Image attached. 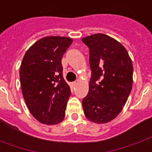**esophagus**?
Returning <instances> with one entry per match:
<instances>
[{
  "label": "esophagus",
  "instance_id": "obj_1",
  "mask_svg": "<svg viewBox=\"0 0 152 152\" xmlns=\"http://www.w3.org/2000/svg\"><path fill=\"white\" fill-rule=\"evenodd\" d=\"M76 84H77V83H76V82H72V87H75V86H76Z\"/></svg>",
  "mask_w": 152,
  "mask_h": 152
}]
</instances>
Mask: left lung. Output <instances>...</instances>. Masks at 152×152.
<instances>
[{
  "instance_id": "1",
  "label": "left lung",
  "mask_w": 152,
  "mask_h": 152,
  "mask_svg": "<svg viewBox=\"0 0 152 152\" xmlns=\"http://www.w3.org/2000/svg\"><path fill=\"white\" fill-rule=\"evenodd\" d=\"M89 47L91 77L82 100L86 117L94 123L115 119L123 109L133 83L132 61L119 41L105 34L81 39Z\"/></svg>"
}]
</instances>
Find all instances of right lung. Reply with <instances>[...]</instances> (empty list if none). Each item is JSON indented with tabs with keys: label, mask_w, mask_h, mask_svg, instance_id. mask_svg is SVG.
Here are the masks:
<instances>
[{
	"label": "right lung",
	"mask_w": 152,
	"mask_h": 152,
	"mask_svg": "<svg viewBox=\"0 0 152 152\" xmlns=\"http://www.w3.org/2000/svg\"><path fill=\"white\" fill-rule=\"evenodd\" d=\"M72 38L46 37L26 50L20 68V80L25 102L31 114L46 125L61 122L71 96L62 76L61 59Z\"/></svg>",
	"instance_id": "obj_1"
}]
</instances>
